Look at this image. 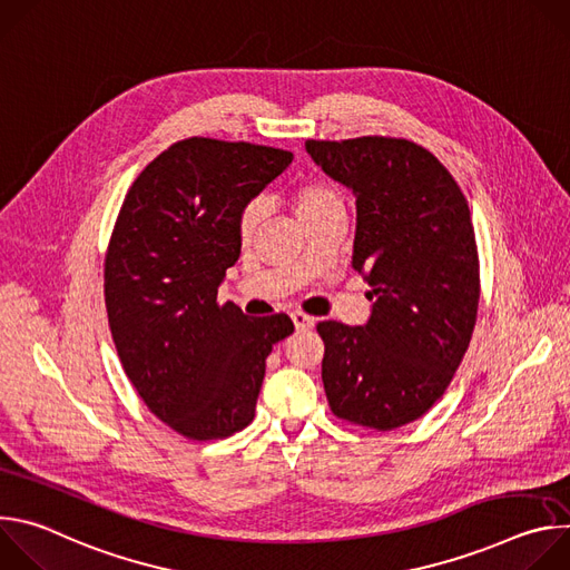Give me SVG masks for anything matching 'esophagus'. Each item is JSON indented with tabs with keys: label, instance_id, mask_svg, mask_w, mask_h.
I'll return each mask as SVG.
<instances>
[{
	"label": "esophagus",
	"instance_id": "1",
	"mask_svg": "<svg viewBox=\"0 0 570 570\" xmlns=\"http://www.w3.org/2000/svg\"><path fill=\"white\" fill-rule=\"evenodd\" d=\"M291 317H293V324H295V330H297V332H306V330H311L313 324H315V320H313L311 315L302 313V311H293V313H291Z\"/></svg>",
	"mask_w": 570,
	"mask_h": 570
}]
</instances>
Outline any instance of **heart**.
<instances>
[{
	"mask_svg": "<svg viewBox=\"0 0 570 570\" xmlns=\"http://www.w3.org/2000/svg\"><path fill=\"white\" fill-rule=\"evenodd\" d=\"M291 203H293V209L297 214V218L302 223L311 220L313 216L322 214L324 209H330L338 203H343V196L338 194V189H334L332 185L322 183V180H306L302 183L299 187H295L293 196H291ZM259 220V203H248L246 207H243L240 216H238V223H236V229H238V236L246 240L250 238V234L255 232V225Z\"/></svg>",
	"mask_w": 570,
	"mask_h": 570,
	"instance_id": "obj_1",
	"label": "heart"
}]
</instances>
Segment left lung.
Masks as SVG:
<instances>
[{"label": "left lung", "mask_w": 570, "mask_h": 570, "mask_svg": "<svg viewBox=\"0 0 570 570\" xmlns=\"http://www.w3.org/2000/svg\"><path fill=\"white\" fill-rule=\"evenodd\" d=\"M306 150L356 194L352 268L374 297L365 327L317 322L324 392L338 420L394 431L444 394L469 347L480 299L471 212L449 169L411 139H308Z\"/></svg>", "instance_id": "8db88e82"}]
</instances>
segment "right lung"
Masks as SVG:
<instances>
[{"instance_id": "add662e5", "label": "right lung", "mask_w": 570, "mask_h": 570, "mask_svg": "<svg viewBox=\"0 0 570 570\" xmlns=\"http://www.w3.org/2000/svg\"><path fill=\"white\" fill-rule=\"evenodd\" d=\"M293 159L250 141L189 137L161 150L130 185L104 264L112 341L148 411L196 442L255 420L284 313L248 317L218 304L240 255L238 216Z\"/></svg>"}]
</instances>
